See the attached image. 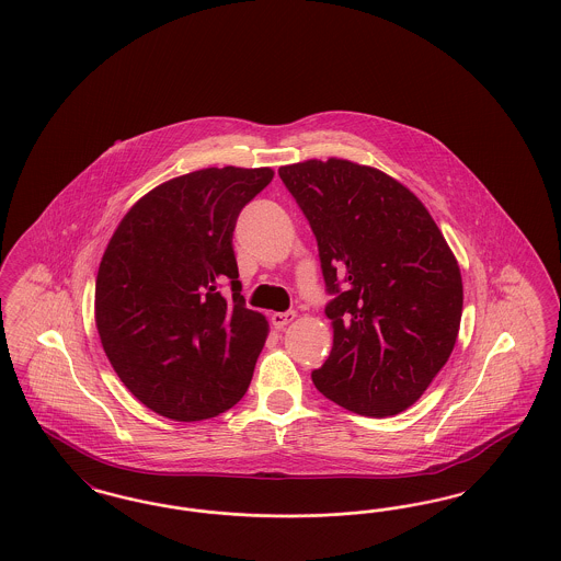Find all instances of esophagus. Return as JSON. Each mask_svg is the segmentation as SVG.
<instances>
[{
    "mask_svg": "<svg viewBox=\"0 0 561 561\" xmlns=\"http://www.w3.org/2000/svg\"><path fill=\"white\" fill-rule=\"evenodd\" d=\"M294 318H296V313H294V311H286V313H273V316H271V323H273L275 328H284V325H288Z\"/></svg>",
    "mask_w": 561,
    "mask_h": 561,
    "instance_id": "1",
    "label": "esophagus"
}]
</instances>
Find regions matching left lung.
Here are the masks:
<instances>
[{
	"label": "left lung",
	"instance_id": "1",
	"mask_svg": "<svg viewBox=\"0 0 561 561\" xmlns=\"http://www.w3.org/2000/svg\"><path fill=\"white\" fill-rule=\"evenodd\" d=\"M279 179L318 240L334 343L311 373L321 396L391 416L423 396L453 353L462 279L421 199L368 165L309 160Z\"/></svg>",
	"mask_w": 561,
	"mask_h": 561
}]
</instances>
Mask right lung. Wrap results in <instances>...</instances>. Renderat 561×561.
Instances as JSON below:
<instances>
[{
    "mask_svg": "<svg viewBox=\"0 0 561 561\" xmlns=\"http://www.w3.org/2000/svg\"><path fill=\"white\" fill-rule=\"evenodd\" d=\"M271 179L268 168L233 165L179 176L147 193L108 241L94 294L101 343L161 416L213 419L248 391L267 321L241 296L233 231Z\"/></svg>",
    "mask_w": 561,
    "mask_h": 561,
    "instance_id": "add662e5",
    "label": "right lung"
}]
</instances>
